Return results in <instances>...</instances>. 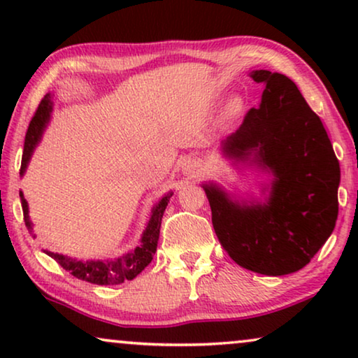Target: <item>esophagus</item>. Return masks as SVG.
Wrapping results in <instances>:
<instances>
[{"mask_svg":"<svg viewBox=\"0 0 358 358\" xmlns=\"http://www.w3.org/2000/svg\"><path fill=\"white\" fill-rule=\"evenodd\" d=\"M180 171L189 178H195L202 171V163L197 158H185L180 164Z\"/></svg>","mask_w":358,"mask_h":358,"instance_id":"34e87169","label":"esophagus"}]
</instances>
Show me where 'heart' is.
I'll list each match as a JSON object with an SVG mask.
<instances>
[{"label": "heart", "mask_w": 358, "mask_h": 358, "mask_svg": "<svg viewBox=\"0 0 358 358\" xmlns=\"http://www.w3.org/2000/svg\"><path fill=\"white\" fill-rule=\"evenodd\" d=\"M246 99L241 94H231L223 102L218 114V122L222 127H231L243 119L246 114Z\"/></svg>", "instance_id": "b5f03b06"}]
</instances>
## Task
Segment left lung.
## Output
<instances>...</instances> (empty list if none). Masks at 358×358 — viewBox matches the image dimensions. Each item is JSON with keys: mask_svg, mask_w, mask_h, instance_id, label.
Returning <instances> with one entry per match:
<instances>
[{"mask_svg": "<svg viewBox=\"0 0 358 358\" xmlns=\"http://www.w3.org/2000/svg\"><path fill=\"white\" fill-rule=\"evenodd\" d=\"M264 86L261 104L220 145L233 166L267 174L261 197L202 182L218 241L238 266L287 275L306 266L334 231L341 168L320 117L280 73H249Z\"/></svg>", "mask_w": 358, "mask_h": 358, "instance_id": "1", "label": "left lung"}]
</instances>
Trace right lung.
I'll use <instances>...</instances> for the list:
<instances>
[{
    "mask_svg": "<svg viewBox=\"0 0 358 358\" xmlns=\"http://www.w3.org/2000/svg\"><path fill=\"white\" fill-rule=\"evenodd\" d=\"M52 110L53 94L48 92V94L43 96L36 115H34L31 124H29L26 141H24L21 178L26 174L34 151H36L37 145L41 143L43 131H45L48 122H50ZM173 190H169V192H166L163 197L153 205L148 222H146L143 233H141L140 244L135 249H130V251H127L119 257L87 259V261H81V259L65 256V254L50 251H47V254L55 259V261L60 264L65 271L70 272L73 277L80 278V280L94 283V285H119V283H124L127 280H134V278L153 261L156 248H158L161 218H163V213L166 207H168L169 199L173 197ZM19 197H21L24 222H26L29 233L36 238V234H34V223L31 217H29V205L26 197H24L22 190H19Z\"/></svg>",
    "mask_w": 358,
    "mask_h": 358,
    "instance_id": "add662e5",
    "label": "right lung"
}]
</instances>
